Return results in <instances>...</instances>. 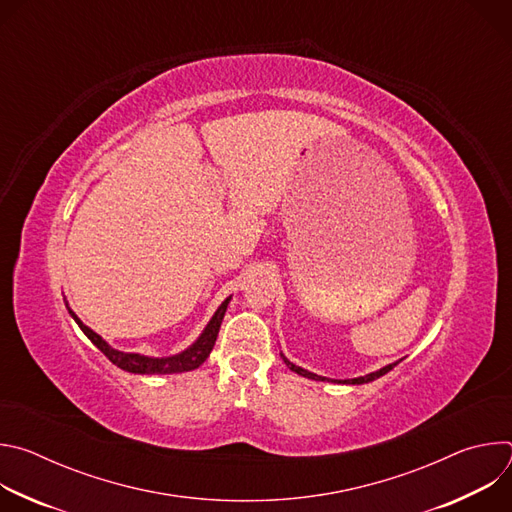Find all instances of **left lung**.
<instances>
[{
	"label": "left lung",
	"instance_id": "left-lung-1",
	"mask_svg": "<svg viewBox=\"0 0 512 512\" xmlns=\"http://www.w3.org/2000/svg\"><path fill=\"white\" fill-rule=\"evenodd\" d=\"M283 356V354H281ZM283 360H285V364L287 367L294 371V373H298V375H302V377H308V379H314V381H330V379H326V377H320V375H314V373H310V371H306V369H302V367H296L294 362H289L285 356H283ZM397 362H393V364H387V367H383L381 371H375V373H371V375H364V377H358V379H346V381H338V383H346V385H362V383H371V381H375V379H379V377H383V375H387L393 367H395ZM336 383V381H334Z\"/></svg>",
	"mask_w": 512,
	"mask_h": 512
}]
</instances>
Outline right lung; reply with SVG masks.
<instances>
[{
    "label": "right lung",
    "mask_w": 512,
    "mask_h": 512,
    "mask_svg": "<svg viewBox=\"0 0 512 512\" xmlns=\"http://www.w3.org/2000/svg\"><path fill=\"white\" fill-rule=\"evenodd\" d=\"M231 298H227L221 306H218V310L214 312L212 320L206 324L204 332L198 336V340L186 348L184 352L180 354H174V356H166V358H152V356H143V354H135V352H121V350H115L111 348L97 332H93L89 326H85L79 316L72 312L68 308V314L75 318V322L79 324V328L85 332V336L113 362L117 364L119 369L127 371V373H135V375H174V373H186V371H194L198 369L200 364L208 358L214 342H216V336H218V330H221V322L225 318V312H227V306H229Z\"/></svg>",
    "instance_id": "right-lung-1"
}]
</instances>
